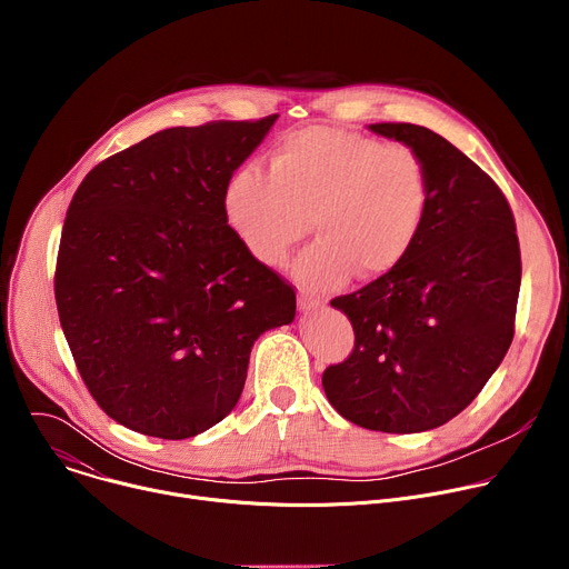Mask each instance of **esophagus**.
I'll list each match as a JSON object with an SVG mask.
<instances>
[{"mask_svg": "<svg viewBox=\"0 0 569 569\" xmlns=\"http://www.w3.org/2000/svg\"><path fill=\"white\" fill-rule=\"evenodd\" d=\"M297 303H299V310H301V312H312V310L321 308V301H319V299H315V297H310V295H303V292L297 297Z\"/></svg>", "mask_w": 569, "mask_h": 569, "instance_id": "esophagus-1", "label": "esophagus"}]
</instances>
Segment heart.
<instances>
[{"label":"heart","mask_w":569,"mask_h":569,"mask_svg":"<svg viewBox=\"0 0 569 569\" xmlns=\"http://www.w3.org/2000/svg\"><path fill=\"white\" fill-rule=\"evenodd\" d=\"M430 209L421 154L405 143L336 128L288 134L270 159L233 171L222 211L240 248L266 268H281L308 233L317 240L292 277L312 292L342 288L353 274L376 281L415 250Z\"/></svg>","instance_id":"heart-1"}]
</instances>
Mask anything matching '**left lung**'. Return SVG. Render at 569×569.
Instances as JSON below:
<instances>
[{
  "instance_id": "obj_1",
  "label": "left lung",
  "mask_w": 569,
  "mask_h": 569,
  "mask_svg": "<svg viewBox=\"0 0 569 569\" xmlns=\"http://www.w3.org/2000/svg\"><path fill=\"white\" fill-rule=\"evenodd\" d=\"M415 148L430 178V209L415 250L391 274L336 297L356 333L351 356L321 376L351 423L412 435L457 417L505 360L520 292V246L498 184L441 134L371 123Z\"/></svg>"
}]
</instances>
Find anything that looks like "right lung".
I'll return each instance as SVG.
<instances>
[{
    "label": "right lung",
    "instance_id": "1",
    "mask_svg": "<svg viewBox=\"0 0 569 569\" xmlns=\"http://www.w3.org/2000/svg\"><path fill=\"white\" fill-rule=\"evenodd\" d=\"M167 128L108 157L67 209L60 327L101 410L128 430L189 439L240 398L259 336L295 319L277 272L240 248L222 189L274 126Z\"/></svg>",
    "mask_w": 569,
    "mask_h": 569
}]
</instances>
